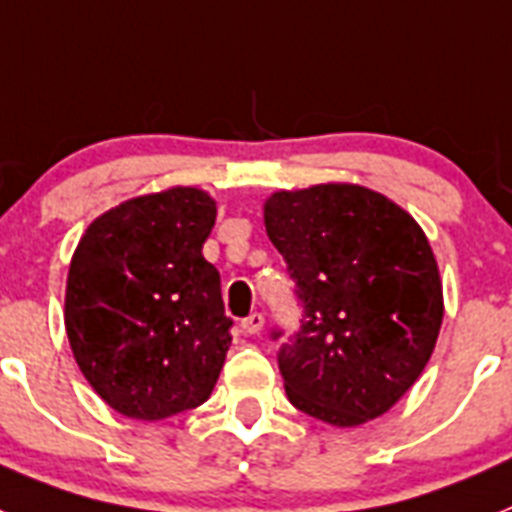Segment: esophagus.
Returning <instances> with one entry per match:
<instances>
[{
  "label": "esophagus",
  "instance_id": "1",
  "mask_svg": "<svg viewBox=\"0 0 512 512\" xmlns=\"http://www.w3.org/2000/svg\"><path fill=\"white\" fill-rule=\"evenodd\" d=\"M265 325V317L260 315V312H252L249 317H244L242 320V330L244 333H249V336H255V333H260Z\"/></svg>",
  "mask_w": 512,
  "mask_h": 512
}]
</instances>
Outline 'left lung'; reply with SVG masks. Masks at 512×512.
Returning a JSON list of instances; mask_svg holds the SVG:
<instances>
[{
    "label": "left lung",
    "mask_w": 512,
    "mask_h": 512,
    "mask_svg": "<svg viewBox=\"0 0 512 512\" xmlns=\"http://www.w3.org/2000/svg\"><path fill=\"white\" fill-rule=\"evenodd\" d=\"M263 218L304 307L278 354L289 401L333 427L377 419L419 380L440 336L427 234L390 197L349 182L273 192Z\"/></svg>",
    "instance_id": "1"
}]
</instances>
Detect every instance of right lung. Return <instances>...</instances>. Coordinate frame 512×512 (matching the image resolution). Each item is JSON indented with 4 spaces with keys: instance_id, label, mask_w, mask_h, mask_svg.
Wrapping results in <instances>:
<instances>
[{
    "instance_id": "obj_1",
    "label": "right lung",
    "mask_w": 512,
    "mask_h": 512,
    "mask_svg": "<svg viewBox=\"0 0 512 512\" xmlns=\"http://www.w3.org/2000/svg\"><path fill=\"white\" fill-rule=\"evenodd\" d=\"M213 223L208 192L169 187L106 210L77 242L64 328L90 388L122 416L158 422L216 388L231 320L203 257Z\"/></svg>"
}]
</instances>
